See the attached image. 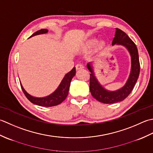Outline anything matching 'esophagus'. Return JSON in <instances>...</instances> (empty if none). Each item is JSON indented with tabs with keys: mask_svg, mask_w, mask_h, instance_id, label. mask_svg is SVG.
Returning a JSON list of instances; mask_svg holds the SVG:
<instances>
[{
	"mask_svg": "<svg viewBox=\"0 0 153 153\" xmlns=\"http://www.w3.org/2000/svg\"><path fill=\"white\" fill-rule=\"evenodd\" d=\"M82 68H84V66L82 65L78 64V65H76V70H81V69H82Z\"/></svg>",
	"mask_w": 153,
	"mask_h": 153,
	"instance_id": "obj_1",
	"label": "esophagus"
}]
</instances>
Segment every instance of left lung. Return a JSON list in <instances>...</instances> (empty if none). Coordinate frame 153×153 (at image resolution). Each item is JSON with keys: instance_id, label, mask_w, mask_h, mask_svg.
Segmentation results:
<instances>
[{"instance_id": "8db88e82", "label": "left lung", "mask_w": 153, "mask_h": 153, "mask_svg": "<svg viewBox=\"0 0 153 153\" xmlns=\"http://www.w3.org/2000/svg\"><path fill=\"white\" fill-rule=\"evenodd\" d=\"M121 45L126 47L130 53L131 57V70L126 85L116 91H108L98 82L93 72L90 63L87 64V67L90 71V90L92 96L98 101L104 104H114L123 100L131 92L137 80L140 73V63L138 50L137 46L130 37L120 29L116 28L112 45Z\"/></svg>"}]
</instances>
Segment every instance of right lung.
Listing matches in <instances>:
<instances>
[{"label":"right lung","mask_w":153,"mask_h":153,"mask_svg":"<svg viewBox=\"0 0 153 153\" xmlns=\"http://www.w3.org/2000/svg\"><path fill=\"white\" fill-rule=\"evenodd\" d=\"M48 32V30L46 29H42L40 30L37 31L36 32L33 33L32 36V37L36 35H39V34H43L45 33ZM76 73V68L75 67H73V68L71 70L70 72H68L67 74H65L63 79L62 80L61 82L59 85V87L57 88L55 91L52 93L49 96H46V97L43 98H36L33 97V96L30 95L26 90L23 88L22 85H21V88L24 94L26 96V97L29 100L33 103V104L36 105H40V106H45V107H51L55 106L60 104L62 102H63L65 98L68 94V90H69V87L71 85V80L73 78V76L75 75Z\"/></svg>","instance_id":"add662e5"}]
</instances>
